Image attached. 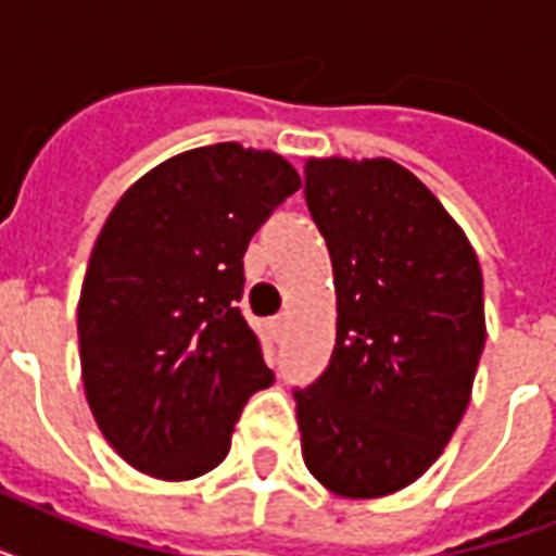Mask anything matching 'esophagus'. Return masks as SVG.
Here are the masks:
<instances>
[{
	"mask_svg": "<svg viewBox=\"0 0 556 556\" xmlns=\"http://www.w3.org/2000/svg\"><path fill=\"white\" fill-rule=\"evenodd\" d=\"M288 320H291V317H288V314H279L277 320L270 323V329H274V334H277V338H282V334H286Z\"/></svg>",
	"mask_w": 556,
	"mask_h": 556,
	"instance_id": "obj_1",
	"label": "esophagus"
}]
</instances>
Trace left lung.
Wrapping results in <instances>:
<instances>
[{
  "mask_svg": "<svg viewBox=\"0 0 556 556\" xmlns=\"http://www.w3.org/2000/svg\"><path fill=\"white\" fill-rule=\"evenodd\" d=\"M305 204L334 270L338 338L296 389L303 458L326 491L378 500L453 439L484 346L482 268L465 230L389 159H308Z\"/></svg>",
  "mask_w": 556,
  "mask_h": 556,
  "instance_id": "1",
  "label": "left lung"
}]
</instances>
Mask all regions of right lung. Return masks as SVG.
<instances>
[{
  "label": "right lung",
  "mask_w": 556,
  "mask_h": 556,
  "mask_svg": "<svg viewBox=\"0 0 556 556\" xmlns=\"http://www.w3.org/2000/svg\"><path fill=\"white\" fill-rule=\"evenodd\" d=\"M282 155L227 141L152 167L100 230L77 303L86 401L126 465L187 482L222 465L270 369L242 312V256L300 190Z\"/></svg>",
  "instance_id": "right-lung-1"
}]
</instances>
